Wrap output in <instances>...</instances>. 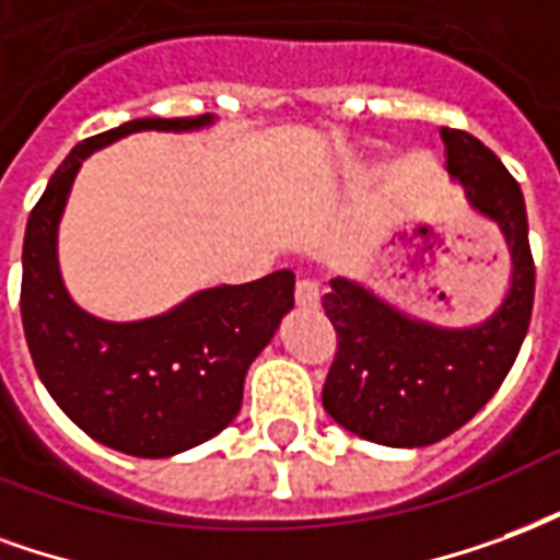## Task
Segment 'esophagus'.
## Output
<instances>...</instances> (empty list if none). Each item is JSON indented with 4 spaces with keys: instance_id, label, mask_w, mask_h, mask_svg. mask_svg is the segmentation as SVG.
I'll return each mask as SVG.
<instances>
[{
    "instance_id": "34e87169",
    "label": "esophagus",
    "mask_w": 560,
    "mask_h": 560,
    "mask_svg": "<svg viewBox=\"0 0 560 560\" xmlns=\"http://www.w3.org/2000/svg\"><path fill=\"white\" fill-rule=\"evenodd\" d=\"M295 304L301 310L319 307V285L313 283V280H298V285H295Z\"/></svg>"
}]
</instances>
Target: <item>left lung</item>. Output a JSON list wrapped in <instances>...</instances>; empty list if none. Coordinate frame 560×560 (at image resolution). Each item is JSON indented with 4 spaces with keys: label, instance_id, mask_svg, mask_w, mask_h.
Wrapping results in <instances>:
<instances>
[{
    "label": "left lung",
    "instance_id": "1",
    "mask_svg": "<svg viewBox=\"0 0 560 560\" xmlns=\"http://www.w3.org/2000/svg\"><path fill=\"white\" fill-rule=\"evenodd\" d=\"M442 140L447 173L504 232L513 280L495 316L459 330L415 322L364 285L330 280L322 307L337 354L322 406L340 427L387 447H427L465 427L501 387L532 325L534 256L520 185L468 130L442 128Z\"/></svg>",
    "mask_w": 560,
    "mask_h": 560
}]
</instances>
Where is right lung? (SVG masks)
<instances>
[{"instance_id": "right-lung-1", "label": "right lung", "mask_w": 560, "mask_h": 560, "mask_svg": "<svg viewBox=\"0 0 560 560\" xmlns=\"http://www.w3.org/2000/svg\"><path fill=\"white\" fill-rule=\"evenodd\" d=\"M211 116L133 118L89 137L52 173L26 223L20 316L59 409L113 451L163 459L214 439L238 415L244 375L295 307V275L196 292L163 316L104 322L65 292L56 235L80 163L133 130H190Z\"/></svg>"}]
</instances>
